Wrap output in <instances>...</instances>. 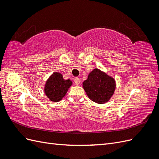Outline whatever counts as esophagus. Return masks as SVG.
Returning a JSON list of instances; mask_svg holds the SVG:
<instances>
[{"instance_id": "1", "label": "esophagus", "mask_w": 159, "mask_h": 159, "mask_svg": "<svg viewBox=\"0 0 159 159\" xmlns=\"http://www.w3.org/2000/svg\"><path fill=\"white\" fill-rule=\"evenodd\" d=\"M74 83L76 85H79L80 84V80L78 78H75L74 79Z\"/></svg>"}]
</instances>
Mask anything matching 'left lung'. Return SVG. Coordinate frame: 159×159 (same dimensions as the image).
Segmentation results:
<instances>
[{
  "label": "left lung",
  "mask_w": 159,
  "mask_h": 159,
  "mask_svg": "<svg viewBox=\"0 0 159 159\" xmlns=\"http://www.w3.org/2000/svg\"><path fill=\"white\" fill-rule=\"evenodd\" d=\"M84 89L93 102L103 104L108 102L115 89V80L98 69H94L84 81Z\"/></svg>",
  "instance_id": "left-lung-1"
}]
</instances>
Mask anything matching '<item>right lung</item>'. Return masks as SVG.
I'll return each mask as SVG.
<instances>
[{"instance_id":"add662e5","label":"right lung","mask_w":159,"mask_h":159,"mask_svg":"<svg viewBox=\"0 0 159 159\" xmlns=\"http://www.w3.org/2000/svg\"><path fill=\"white\" fill-rule=\"evenodd\" d=\"M71 84L70 80H64L61 74L56 72L46 81L44 89L46 95L52 102H59L64 97Z\"/></svg>"}]
</instances>
